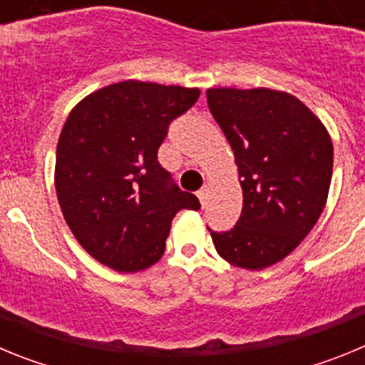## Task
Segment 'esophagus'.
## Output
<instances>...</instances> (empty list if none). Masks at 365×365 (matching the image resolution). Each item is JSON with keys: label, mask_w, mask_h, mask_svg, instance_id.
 <instances>
[{"label": "esophagus", "mask_w": 365, "mask_h": 365, "mask_svg": "<svg viewBox=\"0 0 365 365\" xmlns=\"http://www.w3.org/2000/svg\"><path fill=\"white\" fill-rule=\"evenodd\" d=\"M197 197H199V201H201V205H205L206 197H208V188H206V186H205V188L199 190V192H197Z\"/></svg>", "instance_id": "esophagus-1"}]
</instances>
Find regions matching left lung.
Listing matches in <instances>:
<instances>
[{"mask_svg": "<svg viewBox=\"0 0 365 365\" xmlns=\"http://www.w3.org/2000/svg\"><path fill=\"white\" fill-rule=\"evenodd\" d=\"M208 108L234 151L243 210L232 230H210L230 265H276L307 237L327 202L333 143L302 100L256 87H212Z\"/></svg>", "mask_w": 365, "mask_h": 365, "instance_id": "8db88e82", "label": "left lung"}]
</instances>
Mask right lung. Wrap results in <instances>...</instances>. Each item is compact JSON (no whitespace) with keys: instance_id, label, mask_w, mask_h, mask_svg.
Masks as SVG:
<instances>
[{"instance_id":"obj_1","label":"right lung","mask_w":365,"mask_h":365,"mask_svg":"<svg viewBox=\"0 0 365 365\" xmlns=\"http://www.w3.org/2000/svg\"><path fill=\"white\" fill-rule=\"evenodd\" d=\"M197 87L124 80L93 91L69 113L56 146L54 186L71 232L117 272L163 257L172 219L199 199L157 160L168 125L197 102Z\"/></svg>"}]
</instances>
